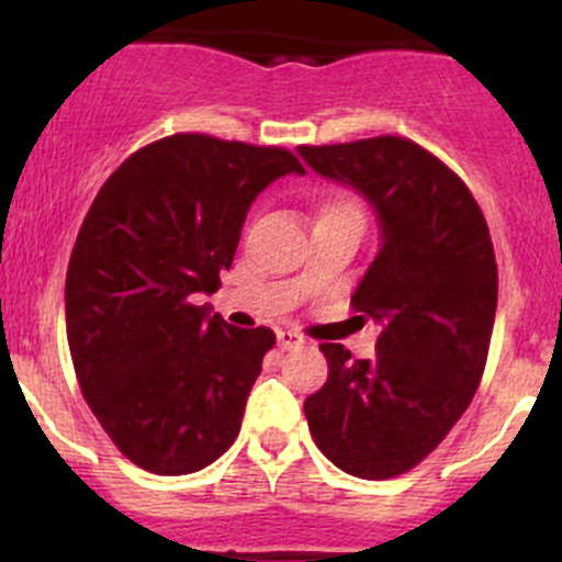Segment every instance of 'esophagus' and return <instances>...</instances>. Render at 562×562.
I'll return each instance as SVG.
<instances>
[{
	"label": "esophagus",
	"instance_id": "esophagus-1",
	"mask_svg": "<svg viewBox=\"0 0 562 562\" xmlns=\"http://www.w3.org/2000/svg\"><path fill=\"white\" fill-rule=\"evenodd\" d=\"M277 345H280L282 350L302 348L304 337H302V334H296V331H291V328H288V331H277Z\"/></svg>",
	"mask_w": 562,
	"mask_h": 562
}]
</instances>
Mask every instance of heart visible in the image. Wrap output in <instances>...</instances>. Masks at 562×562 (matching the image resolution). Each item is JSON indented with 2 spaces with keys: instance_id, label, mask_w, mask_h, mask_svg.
I'll list each match as a JSON object with an SVG mask.
<instances>
[{
  "instance_id": "heart-1",
  "label": "heart",
  "mask_w": 562,
  "mask_h": 562,
  "mask_svg": "<svg viewBox=\"0 0 562 562\" xmlns=\"http://www.w3.org/2000/svg\"><path fill=\"white\" fill-rule=\"evenodd\" d=\"M342 203H345V201H339V203H334V206H342Z\"/></svg>"
}]
</instances>
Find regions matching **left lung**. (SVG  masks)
Wrapping results in <instances>:
<instances>
[{"instance_id":"obj_1","label":"left lung","mask_w":562,"mask_h":562,"mask_svg":"<svg viewBox=\"0 0 562 562\" xmlns=\"http://www.w3.org/2000/svg\"><path fill=\"white\" fill-rule=\"evenodd\" d=\"M299 155L356 187L381 220V249L350 299L381 326L378 356L350 359L323 342L328 381L304 416L339 470L394 479L438 449L484 375L497 310L490 228L468 184L400 135L299 146Z\"/></svg>"}]
</instances>
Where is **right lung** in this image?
I'll return each mask as SVG.
<instances>
[{
    "label": "right lung",
    "instance_id": "right-lung-1",
    "mask_svg": "<svg viewBox=\"0 0 562 562\" xmlns=\"http://www.w3.org/2000/svg\"><path fill=\"white\" fill-rule=\"evenodd\" d=\"M285 173L304 166L280 146L176 133L130 155L83 217L65 282L72 367L113 446L149 473H195L239 435L277 337L195 299L217 291L249 203Z\"/></svg>",
    "mask_w": 562,
    "mask_h": 562
}]
</instances>
